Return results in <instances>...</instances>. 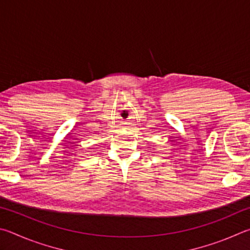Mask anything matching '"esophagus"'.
I'll use <instances>...</instances> for the list:
<instances>
[{"mask_svg":"<svg viewBox=\"0 0 250 250\" xmlns=\"http://www.w3.org/2000/svg\"><path fill=\"white\" fill-rule=\"evenodd\" d=\"M129 128H132V127H129V126H124V129H126V130H128Z\"/></svg>","mask_w":250,"mask_h":250,"instance_id":"1","label":"esophagus"}]
</instances>
